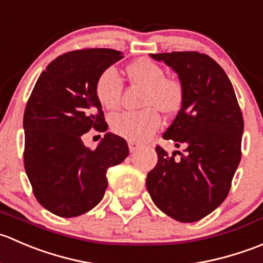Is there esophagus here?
<instances>
[{
	"label": "esophagus",
	"instance_id": "esophagus-1",
	"mask_svg": "<svg viewBox=\"0 0 263 263\" xmlns=\"http://www.w3.org/2000/svg\"><path fill=\"white\" fill-rule=\"evenodd\" d=\"M128 144H129V149H130V152H135V151H138V148L140 147L139 143L133 142V140H129Z\"/></svg>",
	"mask_w": 263,
	"mask_h": 263
}]
</instances>
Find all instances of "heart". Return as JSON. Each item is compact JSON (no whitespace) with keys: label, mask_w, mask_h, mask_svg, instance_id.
<instances>
[{"label":"heart","mask_w":263,"mask_h":263,"mask_svg":"<svg viewBox=\"0 0 263 263\" xmlns=\"http://www.w3.org/2000/svg\"><path fill=\"white\" fill-rule=\"evenodd\" d=\"M128 75L134 84L144 88L142 111H121L114 114L110 126L115 134L133 142H143L161 126L160 114L175 112L183 102L184 89L179 80L166 78L162 66L149 59H138L128 66ZM123 79L114 66L103 70L96 82V97L107 110L120 103Z\"/></svg>","instance_id":"1"}]
</instances>
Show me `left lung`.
I'll list each match as a JSON object with an SVG mask.
<instances>
[{"label":"left lung","instance_id":"obj_1","mask_svg":"<svg viewBox=\"0 0 263 263\" xmlns=\"http://www.w3.org/2000/svg\"><path fill=\"white\" fill-rule=\"evenodd\" d=\"M178 74L183 102L163 133L184 153L167 155L156 147L158 161L145 185L153 203L180 222L198 221L229 194L241 157L244 123L235 92L222 67L196 51L151 53Z\"/></svg>","mask_w":263,"mask_h":263}]
</instances>
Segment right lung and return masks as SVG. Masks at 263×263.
Segmentation results:
<instances>
[{"label": "right lung", "instance_id": "1", "mask_svg": "<svg viewBox=\"0 0 263 263\" xmlns=\"http://www.w3.org/2000/svg\"><path fill=\"white\" fill-rule=\"evenodd\" d=\"M123 59L120 51L87 48L54 59L38 78L24 112V167L35 198L61 217L97 206L107 188L108 167L129 155L126 140L106 133L96 149L82 135L107 130L96 82Z\"/></svg>", "mask_w": 263, "mask_h": 263}]
</instances>
